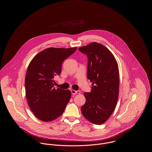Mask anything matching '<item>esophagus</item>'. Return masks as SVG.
<instances>
[{"label":"esophagus","instance_id":"esophagus-1","mask_svg":"<svg viewBox=\"0 0 152 152\" xmlns=\"http://www.w3.org/2000/svg\"><path fill=\"white\" fill-rule=\"evenodd\" d=\"M71 93L72 94H80V91H75V90H71Z\"/></svg>","mask_w":152,"mask_h":152}]
</instances>
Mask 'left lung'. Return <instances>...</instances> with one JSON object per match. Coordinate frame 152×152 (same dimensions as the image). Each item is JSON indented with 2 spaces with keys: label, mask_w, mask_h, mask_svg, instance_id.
<instances>
[{
  "label": "left lung",
  "mask_w": 152,
  "mask_h": 152,
  "mask_svg": "<svg viewBox=\"0 0 152 152\" xmlns=\"http://www.w3.org/2000/svg\"><path fill=\"white\" fill-rule=\"evenodd\" d=\"M88 56L87 79L92 83L91 92H85L86 102L81 110L91 123L101 125L116 108L119 94L118 64L112 53L101 44L93 42L79 48Z\"/></svg>",
  "instance_id": "8db88e82"
}]
</instances>
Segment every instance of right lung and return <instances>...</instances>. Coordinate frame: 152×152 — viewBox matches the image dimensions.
<instances>
[{"label":"right lung","mask_w":152,"mask_h":152,"mask_svg":"<svg viewBox=\"0 0 152 152\" xmlns=\"http://www.w3.org/2000/svg\"><path fill=\"white\" fill-rule=\"evenodd\" d=\"M76 49L46 48L29 63L25 77L26 96L29 108L40 120L48 122L56 119L70 100L71 91L55 89L53 78L61 72L63 61Z\"/></svg>","instance_id":"obj_1"}]
</instances>
